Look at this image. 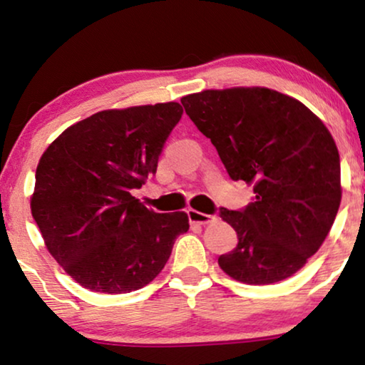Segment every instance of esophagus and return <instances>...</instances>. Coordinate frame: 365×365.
<instances>
[{"instance_id":"1","label":"esophagus","mask_w":365,"mask_h":365,"mask_svg":"<svg viewBox=\"0 0 365 365\" xmlns=\"http://www.w3.org/2000/svg\"><path fill=\"white\" fill-rule=\"evenodd\" d=\"M187 217H189V222H192V224H207V222H212L214 219H216V216L194 211V209H189Z\"/></svg>"}]
</instances>
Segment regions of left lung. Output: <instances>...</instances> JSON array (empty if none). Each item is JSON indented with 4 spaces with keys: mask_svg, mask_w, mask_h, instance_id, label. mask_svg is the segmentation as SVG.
<instances>
[{
    "mask_svg": "<svg viewBox=\"0 0 365 365\" xmlns=\"http://www.w3.org/2000/svg\"><path fill=\"white\" fill-rule=\"evenodd\" d=\"M181 103L231 179L254 184L246 207H221L239 242L219 266L254 286L291 277L322 246L341 204V159L329 129L269 88L207 89Z\"/></svg>",
    "mask_w": 365,
    "mask_h": 365,
    "instance_id": "8db88e82",
    "label": "left lung"
}]
</instances>
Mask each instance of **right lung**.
<instances>
[{"mask_svg":"<svg viewBox=\"0 0 365 365\" xmlns=\"http://www.w3.org/2000/svg\"><path fill=\"white\" fill-rule=\"evenodd\" d=\"M181 116L179 103L99 111L63 131L39 159L31 214L49 254L89 291L144 287L187 232L186 212H154L131 194L156 174Z\"/></svg>","mask_w":365,"mask_h":365,"instance_id":"1","label":"right lung"}]
</instances>
